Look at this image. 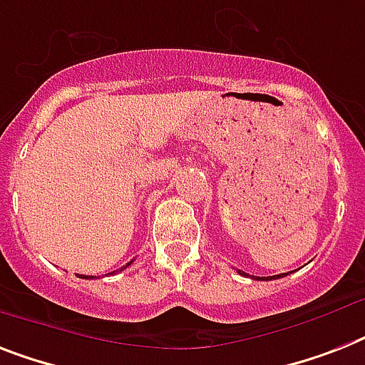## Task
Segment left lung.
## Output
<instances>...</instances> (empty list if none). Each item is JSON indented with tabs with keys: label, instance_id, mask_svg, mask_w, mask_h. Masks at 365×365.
<instances>
[{
	"label": "left lung",
	"instance_id": "1",
	"mask_svg": "<svg viewBox=\"0 0 365 365\" xmlns=\"http://www.w3.org/2000/svg\"><path fill=\"white\" fill-rule=\"evenodd\" d=\"M238 274L240 275H247L245 274V272H242V269H238ZM279 277H283V274H279V275H269V277H259L260 281H272V279H279ZM253 279H257V277H253Z\"/></svg>",
	"mask_w": 365,
	"mask_h": 365
}]
</instances>
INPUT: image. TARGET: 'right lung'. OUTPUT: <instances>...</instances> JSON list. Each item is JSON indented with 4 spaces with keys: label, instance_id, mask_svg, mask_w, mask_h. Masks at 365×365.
Wrapping results in <instances>:
<instances>
[{
    "label": "right lung",
    "instance_id": "right-lung-1",
    "mask_svg": "<svg viewBox=\"0 0 365 365\" xmlns=\"http://www.w3.org/2000/svg\"><path fill=\"white\" fill-rule=\"evenodd\" d=\"M131 262H133V260H131ZM131 262H127V264L123 266V268H121V269H125L127 266H131ZM121 269H120V272H121ZM112 274H114V272H112ZM80 277H82V279H93V275H80Z\"/></svg>",
    "mask_w": 365,
    "mask_h": 365
}]
</instances>
